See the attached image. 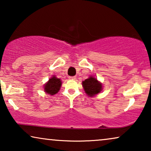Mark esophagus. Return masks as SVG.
<instances>
[{
	"instance_id": "34e87169",
	"label": "esophagus",
	"mask_w": 151,
	"mask_h": 151,
	"mask_svg": "<svg viewBox=\"0 0 151 151\" xmlns=\"http://www.w3.org/2000/svg\"><path fill=\"white\" fill-rule=\"evenodd\" d=\"M69 78L70 80H76V76H70V77H69Z\"/></svg>"
}]
</instances>
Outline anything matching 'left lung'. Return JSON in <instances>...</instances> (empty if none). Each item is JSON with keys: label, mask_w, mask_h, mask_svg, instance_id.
I'll return each instance as SVG.
<instances>
[{"label": "left lung", "mask_w": 151, "mask_h": 151, "mask_svg": "<svg viewBox=\"0 0 151 151\" xmlns=\"http://www.w3.org/2000/svg\"><path fill=\"white\" fill-rule=\"evenodd\" d=\"M82 85L86 94L91 98L100 93L103 89L102 84L93 76H90L87 79L82 81Z\"/></svg>", "instance_id": "left-lung-1"}]
</instances>
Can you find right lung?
<instances>
[{
	"mask_svg": "<svg viewBox=\"0 0 151 151\" xmlns=\"http://www.w3.org/2000/svg\"><path fill=\"white\" fill-rule=\"evenodd\" d=\"M61 86L62 80L53 75L44 84V91L46 93L53 96V95L56 94L59 91L61 88Z\"/></svg>",
	"mask_w": 151,
	"mask_h": 151,
	"instance_id": "obj_1",
	"label": "right lung"
}]
</instances>
